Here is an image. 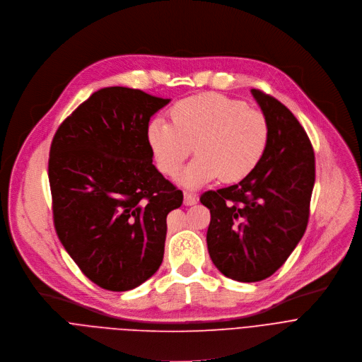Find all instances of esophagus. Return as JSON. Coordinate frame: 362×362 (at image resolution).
<instances>
[{"label":"esophagus","instance_id":"obj_1","mask_svg":"<svg viewBox=\"0 0 362 362\" xmlns=\"http://www.w3.org/2000/svg\"><path fill=\"white\" fill-rule=\"evenodd\" d=\"M197 197L194 195V194H191V192H184V204L185 205H194V204H197Z\"/></svg>","mask_w":362,"mask_h":362}]
</instances>
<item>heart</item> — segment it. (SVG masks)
Wrapping results in <instances>:
<instances>
[{"mask_svg": "<svg viewBox=\"0 0 362 362\" xmlns=\"http://www.w3.org/2000/svg\"><path fill=\"white\" fill-rule=\"evenodd\" d=\"M170 115L171 122H150L148 142L160 171L170 177L195 146L198 157L181 175L185 187H201L218 177L223 182L241 181L258 168L268 150V119L244 101L208 93L178 101Z\"/></svg>", "mask_w": 362, "mask_h": 362, "instance_id": "b5f03b06", "label": "heart"}]
</instances>
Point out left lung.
<instances>
[{
    "label": "left lung",
    "instance_id": "obj_1",
    "mask_svg": "<svg viewBox=\"0 0 362 362\" xmlns=\"http://www.w3.org/2000/svg\"><path fill=\"white\" fill-rule=\"evenodd\" d=\"M251 93L269 124L268 150L251 175L199 197L211 214L209 257L240 282L271 276L291 255L307 230L315 182L314 148L300 121L276 98Z\"/></svg>",
    "mask_w": 362,
    "mask_h": 362
}]
</instances>
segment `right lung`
Instances as JSON below:
<instances>
[{"mask_svg": "<svg viewBox=\"0 0 362 362\" xmlns=\"http://www.w3.org/2000/svg\"><path fill=\"white\" fill-rule=\"evenodd\" d=\"M170 100L141 90L94 93L58 127L48 180L57 235L83 274L108 291L153 276L164 257L167 215L182 191L153 164L150 118Z\"/></svg>", "mask_w": 362, "mask_h": 362, "instance_id": "right-lung-1", "label": "right lung"}]
</instances>
